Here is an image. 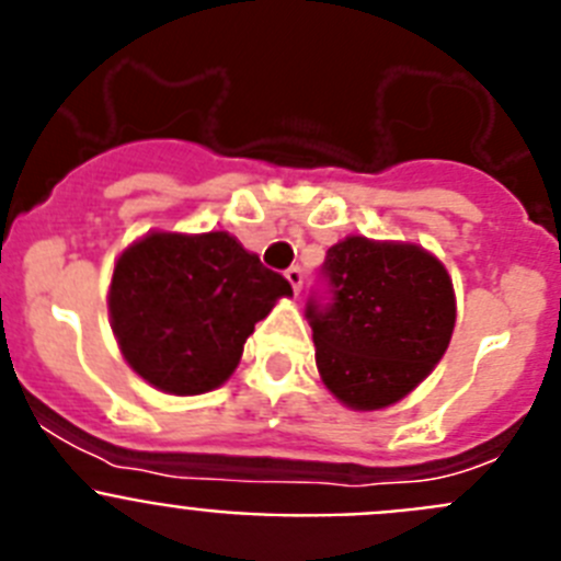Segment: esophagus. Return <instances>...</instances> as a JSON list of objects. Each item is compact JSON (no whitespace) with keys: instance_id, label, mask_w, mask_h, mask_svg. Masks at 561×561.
I'll return each instance as SVG.
<instances>
[{"instance_id":"1","label":"esophagus","mask_w":561,"mask_h":561,"mask_svg":"<svg viewBox=\"0 0 561 561\" xmlns=\"http://www.w3.org/2000/svg\"><path fill=\"white\" fill-rule=\"evenodd\" d=\"M286 280L291 284L295 295H300V289H304V270H300V266H289V270H286Z\"/></svg>"}]
</instances>
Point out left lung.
I'll use <instances>...</instances> for the list:
<instances>
[{
	"mask_svg": "<svg viewBox=\"0 0 561 561\" xmlns=\"http://www.w3.org/2000/svg\"><path fill=\"white\" fill-rule=\"evenodd\" d=\"M306 320L325 388L354 410L388 408L447 351L453 280L421 247L351 236L325 252Z\"/></svg>",
	"mask_w": 561,
	"mask_h": 561,
	"instance_id": "1",
	"label": "left lung"
}]
</instances>
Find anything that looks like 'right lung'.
I'll use <instances>...</instances> for the list:
<instances>
[{"instance_id":"add662e5","label":"right lung","mask_w":561,"mask_h":561,"mask_svg":"<svg viewBox=\"0 0 561 561\" xmlns=\"http://www.w3.org/2000/svg\"><path fill=\"white\" fill-rule=\"evenodd\" d=\"M291 295L227 232H151L121 255L108 311L123 356L153 388L196 396L236 370L247 336Z\"/></svg>"}]
</instances>
